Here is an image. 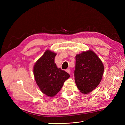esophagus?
<instances>
[{
    "label": "esophagus",
    "instance_id": "34e87169",
    "mask_svg": "<svg viewBox=\"0 0 125 125\" xmlns=\"http://www.w3.org/2000/svg\"><path fill=\"white\" fill-rule=\"evenodd\" d=\"M65 71H66V72L68 73H70L71 71H70V69H67V70H66Z\"/></svg>",
    "mask_w": 125,
    "mask_h": 125
}]
</instances>
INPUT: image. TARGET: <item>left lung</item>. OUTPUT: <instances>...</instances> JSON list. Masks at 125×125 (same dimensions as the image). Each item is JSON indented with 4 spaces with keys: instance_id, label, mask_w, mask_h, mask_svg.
I'll use <instances>...</instances> for the list:
<instances>
[{
    "instance_id": "1",
    "label": "left lung",
    "mask_w": 125,
    "mask_h": 125,
    "mask_svg": "<svg viewBox=\"0 0 125 125\" xmlns=\"http://www.w3.org/2000/svg\"><path fill=\"white\" fill-rule=\"evenodd\" d=\"M104 71L102 61L92 50L76 55L74 75L81 92L88 94L96 88L102 81Z\"/></svg>"
}]
</instances>
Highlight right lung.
I'll return each instance as SVG.
<instances>
[{
  "label": "right lung",
  "instance_id": "1",
  "mask_svg": "<svg viewBox=\"0 0 125 125\" xmlns=\"http://www.w3.org/2000/svg\"><path fill=\"white\" fill-rule=\"evenodd\" d=\"M56 53L47 50L37 60L33 67L34 78L41 91L50 97H54L62 88L69 74L57 68L55 63Z\"/></svg>",
  "mask_w": 125,
  "mask_h": 125
}]
</instances>
